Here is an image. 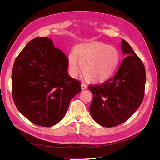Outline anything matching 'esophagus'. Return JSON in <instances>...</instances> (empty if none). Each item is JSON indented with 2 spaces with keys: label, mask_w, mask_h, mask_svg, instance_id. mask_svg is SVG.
I'll return each instance as SVG.
<instances>
[{
  "label": "esophagus",
  "mask_w": 160,
  "mask_h": 160,
  "mask_svg": "<svg viewBox=\"0 0 160 160\" xmlns=\"http://www.w3.org/2000/svg\"><path fill=\"white\" fill-rule=\"evenodd\" d=\"M87 88H88V85H87L85 83H81V89L82 90H84V89H87Z\"/></svg>",
  "instance_id": "34e87169"
}]
</instances>
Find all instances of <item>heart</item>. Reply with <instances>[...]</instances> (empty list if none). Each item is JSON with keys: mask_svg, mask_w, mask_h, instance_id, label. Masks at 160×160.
<instances>
[{"mask_svg": "<svg viewBox=\"0 0 160 160\" xmlns=\"http://www.w3.org/2000/svg\"><path fill=\"white\" fill-rule=\"evenodd\" d=\"M120 55L117 49L101 42L83 43L75 47L68 57L72 77H77L81 68L83 75L93 83H103L117 70Z\"/></svg>", "mask_w": 160, "mask_h": 160, "instance_id": "1", "label": "heart"}]
</instances>
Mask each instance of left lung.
Returning <instances> with one entry per match:
<instances>
[{
    "mask_svg": "<svg viewBox=\"0 0 160 160\" xmlns=\"http://www.w3.org/2000/svg\"><path fill=\"white\" fill-rule=\"evenodd\" d=\"M123 60L116 74L101 85H89L93 94L89 111L97 123L105 128L127 121L142 104L146 69L140 58L124 39L121 43Z\"/></svg>",
    "mask_w": 160,
    "mask_h": 160,
    "instance_id": "left-lung-1",
    "label": "left lung"
}]
</instances>
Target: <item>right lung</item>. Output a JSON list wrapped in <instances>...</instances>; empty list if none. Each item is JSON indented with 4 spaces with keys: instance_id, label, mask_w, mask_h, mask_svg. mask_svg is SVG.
I'll use <instances>...</instances> for the list:
<instances>
[{
    "instance_id": "obj_1",
    "label": "right lung",
    "mask_w": 160,
    "mask_h": 160,
    "mask_svg": "<svg viewBox=\"0 0 160 160\" xmlns=\"http://www.w3.org/2000/svg\"><path fill=\"white\" fill-rule=\"evenodd\" d=\"M68 59L47 37L28 42L14 61L12 93L17 109L35 125L51 127L63 118L81 82L67 72Z\"/></svg>"
}]
</instances>
